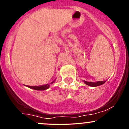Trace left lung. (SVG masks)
<instances>
[{
  "mask_svg": "<svg viewBox=\"0 0 129 129\" xmlns=\"http://www.w3.org/2000/svg\"><path fill=\"white\" fill-rule=\"evenodd\" d=\"M106 82V81H97V82H87L86 81H84V82L85 83L86 85H88V86H91V87H97L99 86V85H103Z\"/></svg>",
  "mask_w": 129,
  "mask_h": 129,
  "instance_id": "obj_1",
  "label": "left lung"
}]
</instances>
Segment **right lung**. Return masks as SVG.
I'll use <instances>...</instances> for the list:
<instances>
[{
	"instance_id": "1",
	"label": "right lung",
	"mask_w": 129,
	"mask_h": 129,
	"mask_svg": "<svg viewBox=\"0 0 129 129\" xmlns=\"http://www.w3.org/2000/svg\"><path fill=\"white\" fill-rule=\"evenodd\" d=\"M56 80V79H55ZM54 81H52L50 84H45V85H39V86H30V85H26V87H28L29 88H31V89L33 90H45L47 89H48L49 88L50 85H51L53 83H54Z\"/></svg>"
}]
</instances>
